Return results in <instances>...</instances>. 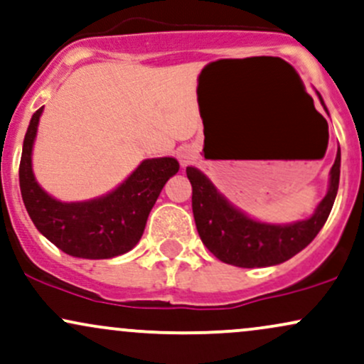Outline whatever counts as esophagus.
<instances>
[{"label": "esophagus", "mask_w": 364, "mask_h": 364, "mask_svg": "<svg viewBox=\"0 0 364 364\" xmlns=\"http://www.w3.org/2000/svg\"><path fill=\"white\" fill-rule=\"evenodd\" d=\"M181 161H182L183 165H187V164H189V161H191V156H189V153H187V151H182V153H181Z\"/></svg>", "instance_id": "1"}]
</instances>
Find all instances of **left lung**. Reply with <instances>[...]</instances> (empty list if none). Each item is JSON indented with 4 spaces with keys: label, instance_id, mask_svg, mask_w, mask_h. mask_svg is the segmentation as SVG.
Masks as SVG:
<instances>
[{
    "label": "left lung",
    "instance_id": "1",
    "mask_svg": "<svg viewBox=\"0 0 364 364\" xmlns=\"http://www.w3.org/2000/svg\"><path fill=\"white\" fill-rule=\"evenodd\" d=\"M320 104L327 110L317 92ZM192 186V213L200 240L221 262L237 267L276 266L291 259L317 237L326 225L339 189L341 149L331 170L327 196L306 220L289 225H269L252 220L226 200L204 173L187 166Z\"/></svg>",
    "mask_w": 364,
    "mask_h": 364
}]
</instances>
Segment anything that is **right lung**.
<instances>
[{"mask_svg": "<svg viewBox=\"0 0 364 364\" xmlns=\"http://www.w3.org/2000/svg\"><path fill=\"white\" fill-rule=\"evenodd\" d=\"M44 107L32 115L20 160V191L30 220L58 249L80 259H110L139 242L158 196L178 172L175 158L144 160L117 189L85 203H61L36 182L32 146Z\"/></svg>", "mask_w": 364, "mask_h": 364, "instance_id": "1", "label": "right lung"}]
</instances>
